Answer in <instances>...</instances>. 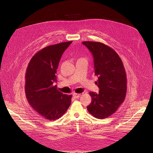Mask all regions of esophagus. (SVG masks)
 <instances>
[{
    "instance_id": "obj_1",
    "label": "esophagus",
    "mask_w": 153,
    "mask_h": 153,
    "mask_svg": "<svg viewBox=\"0 0 153 153\" xmlns=\"http://www.w3.org/2000/svg\"><path fill=\"white\" fill-rule=\"evenodd\" d=\"M80 96H81V94H76V93L73 94V97H74V98H79Z\"/></svg>"
}]
</instances>
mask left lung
Masks as SVG:
<instances>
[{
	"label": "left lung",
	"mask_w": 153,
	"mask_h": 153,
	"mask_svg": "<svg viewBox=\"0 0 153 153\" xmlns=\"http://www.w3.org/2000/svg\"><path fill=\"white\" fill-rule=\"evenodd\" d=\"M93 55L95 75L98 76V94L90 91L91 102L87 108L94 117L103 119L114 114L124 102L127 92V75L116 51L101 42L84 41Z\"/></svg>",
	"instance_id": "left-lung-1"
}]
</instances>
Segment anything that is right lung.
<instances>
[{
	"label": "right lung",
	"instance_id": "add662e5",
	"mask_svg": "<svg viewBox=\"0 0 153 153\" xmlns=\"http://www.w3.org/2000/svg\"><path fill=\"white\" fill-rule=\"evenodd\" d=\"M73 41L47 46L30 60L25 74V95L39 115L54 120L62 117L71 103L72 95L57 89L55 74L61 57Z\"/></svg>",
	"mask_w": 153,
	"mask_h": 153
}]
</instances>
